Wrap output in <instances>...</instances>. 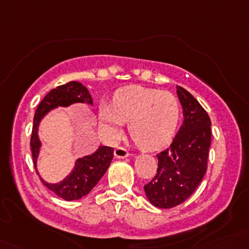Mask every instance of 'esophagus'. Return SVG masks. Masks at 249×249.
<instances>
[{
	"mask_svg": "<svg viewBox=\"0 0 249 249\" xmlns=\"http://www.w3.org/2000/svg\"><path fill=\"white\" fill-rule=\"evenodd\" d=\"M114 155L117 158H119V159H124V158L129 157V152H127L124 147H118L115 148Z\"/></svg>",
	"mask_w": 249,
	"mask_h": 249,
	"instance_id": "1",
	"label": "esophagus"
}]
</instances>
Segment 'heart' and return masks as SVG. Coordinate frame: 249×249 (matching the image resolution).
Listing matches in <instances>:
<instances>
[{
    "instance_id": "obj_1",
    "label": "heart",
    "mask_w": 249,
    "mask_h": 249,
    "mask_svg": "<svg viewBox=\"0 0 249 249\" xmlns=\"http://www.w3.org/2000/svg\"><path fill=\"white\" fill-rule=\"evenodd\" d=\"M100 118L109 137H117L124 123L134 142L145 150H157L172 139L180 118V105L170 91L139 85L118 90L113 105H102Z\"/></svg>"
}]
</instances>
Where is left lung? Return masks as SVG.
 I'll return each instance as SVG.
<instances>
[{
	"label": "left lung",
	"instance_id": "8db88e82",
	"mask_svg": "<svg viewBox=\"0 0 249 249\" xmlns=\"http://www.w3.org/2000/svg\"><path fill=\"white\" fill-rule=\"evenodd\" d=\"M184 122L169 148L160 152L158 170L144 192L152 205L172 208L184 202L205 176L211 145V119L197 100L177 87Z\"/></svg>",
	"mask_w": 249,
	"mask_h": 249
}]
</instances>
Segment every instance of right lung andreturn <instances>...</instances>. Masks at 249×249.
Masks as SVG:
<instances>
[{"mask_svg": "<svg viewBox=\"0 0 249 249\" xmlns=\"http://www.w3.org/2000/svg\"><path fill=\"white\" fill-rule=\"evenodd\" d=\"M74 102H85V104L92 105V99L84 85L78 82H69L50 90L38 105L35 113L31 140H30L35 167H36L37 155H38V149L41 145L38 136H37V129H38L41 119L48 110L57 106H69ZM113 152L114 150L112 147L101 145L92 154L79 158L73 171L62 182L57 184H49L42 179V183L57 196L67 201L80 199L85 196L106 173L113 159Z\"/></svg>", "mask_w": 249, "mask_h": 249, "instance_id": "add662e5", "label": "right lung"}]
</instances>
